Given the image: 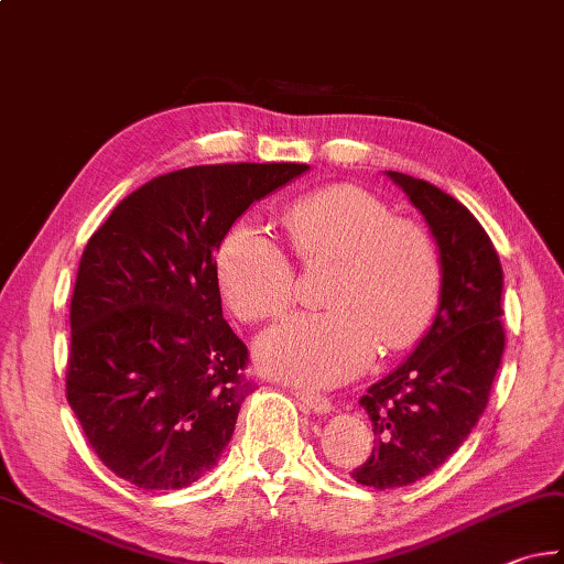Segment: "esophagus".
<instances>
[{
	"instance_id": "34e87169",
	"label": "esophagus",
	"mask_w": 564,
	"mask_h": 564,
	"mask_svg": "<svg viewBox=\"0 0 564 564\" xmlns=\"http://www.w3.org/2000/svg\"><path fill=\"white\" fill-rule=\"evenodd\" d=\"M294 395H296V400L304 402V405L312 412H318V414L332 412V400L324 395H316V392H312V390H294Z\"/></svg>"
}]
</instances>
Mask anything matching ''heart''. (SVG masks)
Listing matches in <instances>:
<instances>
[{
	"label": "heart",
	"mask_w": 564,
	"mask_h": 564,
	"mask_svg": "<svg viewBox=\"0 0 564 564\" xmlns=\"http://www.w3.org/2000/svg\"><path fill=\"white\" fill-rule=\"evenodd\" d=\"M284 228L306 268L332 264L322 296L328 312L294 314L258 338L254 354L268 373L328 388L358 376L378 348L400 354L420 341L442 290V254L427 228L395 218L382 200L348 184L294 198ZM218 280L246 322L280 316L294 304L290 254L252 218L223 236Z\"/></svg>",
	"instance_id": "1"
}]
</instances>
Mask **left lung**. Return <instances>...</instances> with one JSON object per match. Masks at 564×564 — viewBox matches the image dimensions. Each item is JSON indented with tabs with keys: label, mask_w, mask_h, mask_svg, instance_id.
<instances>
[{
	"label": "left lung",
	"mask_w": 564,
	"mask_h": 564,
	"mask_svg": "<svg viewBox=\"0 0 564 564\" xmlns=\"http://www.w3.org/2000/svg\"><path fill=\"white\" fill-rule=\"evenodd\" d=\"M386 174L437 240L442 290L437 314L412 356L360 398L378 440L350 476L380 491L424 479L462 447L486 410L506 346L503 270L481 223L430 182Z\"/></svg>",
	"instance_id": "left-lung-1"
}]
</instances>
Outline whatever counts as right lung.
I'll list each match as a JSON object with an SVG mask.
<instances>
[{"label":"right lung","instance_id":"1","mask_svg":"<svg viewBox=\"0 0 564 564\" xmlns=\"http://www.w3.org/2000/svg\"><path fill=\"white\" fill-rule=\"evenodd\" d=\"M310 164H206L156 176L83 250L70 300L68 405L120 479L174 491L214 469L250 382L223 318L220 240Z\"/></svg>","mask_w":564,"mask_h":564}]
</instances>
